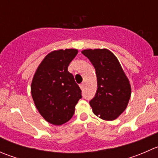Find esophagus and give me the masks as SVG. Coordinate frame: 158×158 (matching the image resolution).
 <instances>
[{
  "mask_svg": "<svg viewBox=\"0 0 158 158\" xmlns=\"http://www.w3.org/2000/svg\"><path fill=\"white\" fill-rule=\"evenodd\" d=\"M79 86H80V88L82 90H83L84 89V83H81L80 85H79Z\"/></svg>",
  "mask_w": 158,
  "mask_h": 158,
  "instance_id": "obj_1",
  "label": "esophagus"
}]
</instances>
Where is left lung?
<instances>
[{
    "instance_id": "1",
    "label": "left lung",
    "mask_w": 158,
    "mask_h": 158,
    "mask_svg": "<svg viewBox=\"0 0 158 158\" xmlns=\"http://www.w3.org/2000/svg\"><path fill=\"white\" fill-rule=\"evenodd\" d=\"M82 53L95 67L97 91L89 102L92 111L106 121L117 118L127 108L131 89L117 57L107 49H84Z\"/></svg>"
}]
</instances>
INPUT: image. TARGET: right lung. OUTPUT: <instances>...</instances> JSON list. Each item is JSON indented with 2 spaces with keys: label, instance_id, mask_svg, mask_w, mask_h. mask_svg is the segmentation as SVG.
Here are the masks:
<instances>
[{
  "label": "right lung",
  "instance_id": "obj_1",
  "mask_svg": "<svg viewBox=\"0 0 158 158\" xmlns=\"http://www.w3.org/2000/svg\"><path fill=\"white\" fill-rule=\"evenodd\" d=\"M77 53L76 49L52 51L39 65L32 80L35 106L43 118L54 125L69 121L82 98V91L68 71L70 62Z\"/></svg>",
  "mask_w": 158,
  "mask_h": 158
}]
</instances>
